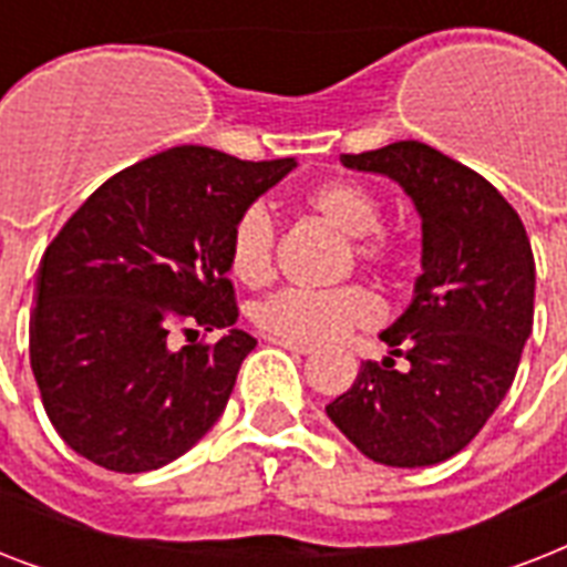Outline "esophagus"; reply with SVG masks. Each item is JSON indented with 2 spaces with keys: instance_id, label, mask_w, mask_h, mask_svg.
Listing matches in <instances>:
<instances>
[{
  "instance_id": "1",
  "label": "esophagus",
  "mask_w": 567,
  "mask_h": 567,
  "mask_svg": "<svg viewBox=\"0 0 567 567\" xmlns=\"http://www.w3.org/2000/svg\"><path fill=\"white\" fill-rule=\"evenodd\" d=\"M270 344L285 347V350H291V353H297V355H311V353H315V347H311V344H293V341H282V338H270Z\"/></svg>"
}]
</instances>
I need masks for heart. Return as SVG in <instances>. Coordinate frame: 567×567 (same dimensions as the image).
I'll return each mask as SVG.
<instances>
[{"label":"heart","mask_w":567,"mask_h":567,"mask_svg":"<svg viewBox=\"0 0 567 567\" xmlns=\"http://www.w3.org/2000/svg\"><path fill=\"white\" fill-rule=\"evenodd\" d=\"M306 205L329 226L353 238V252L362 261L382 265L391 258V244L379 235L382 203L368 185L355 179H327L306 194ZM276 223L261 203L247 205L229 231V270L238 282L258 288L274 279ZM382 306L362 285H344L332 291L285 288L252 309V320L270 338L293 344H329L350 329L373 327Z\"/></svg>","instance_id":"1"}]
</instances>
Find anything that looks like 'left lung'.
Segmentation results:
<instances>
[{"mask_svg": "<svg viewBox=\"0 0 567 567\" xmlns=\"http://www.w3.org/2000/svg\"><path fill=\"white\" fill-rule=\"evenodd\" d=\"M341 164L388 176L412 199L421 276L403 315L379 332L385 359L364 362L327 414L379 465H439L474 441L518 371L536 300L527 229L492 182L417 141ZM394 354L410 362L403 372Z\"/></svg>", "mask_w": 567, "mask_h": 567, "instance_id": "obj_1", "label": "left lung"}]
</instances>
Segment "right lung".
Wrapping results in <instances>:
<instances>
[{"label": "right lung", "instance_id": "1", "mask_svg": "<svg viewBox=\"0 0 567 567\" xmlns=\"http://www.w3.org/2000/svg\"><path fill=\"white\" fill-rule=\"evenodd\" d=\"M293 167L297 158L173 146L111 176L64 223L40 258L29 355L66 447L144 474L185 456L217 423L256 347L235 329L231 223ZM176 322L224 336L173 351Z\"/></svg>", "mask_w": 567, "mask_h": 567}]
</instances>
